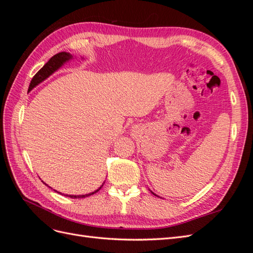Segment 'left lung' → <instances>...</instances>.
Listing matches in <instances>:
<instances>
[{
    "label": "left lung",
    "instance_id": "1",
    "mask_svg": "<svg viewBox=\"0 0 253 253\" xmlns=\"http://www.w3.org/2000/svg\"><path fill=\"white\" fill-rule=\"evenodd\" d=\"M151 192H152V191H151ZM152 193H153V192H152ZM153 194H154V195H155V196H158V195H156V194H155V193H153ZM158 197H159V196H158Z\"/></svg>",
    "mask_w": 253,
    "mask_h": 253
}]
</instances>
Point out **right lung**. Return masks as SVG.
<instances>
[{
	"instance_id": "obj_1",
	"label": "right lung",
	"mask_w": 253,
	"mask_h": 253,
	"mask_svg": "<svg viewBox=\"0 0 253 253\" xmlns=\"http://www.w3.org/2000/svg\"><path fill=\"white\" fill-rule=\"evenodd\" d=\"M72 59H74L73 56L71 55L70 52H66V51H61V52L57 53V55L51 57V58L48 60V62H47L46 64H45V65L41 68V70L34 76V78L32 79V81H30L29 87H28V91L34 89L37 85H39V84H40L41 82H43L44 80H46V79L49 77V76H51L53 73L57 72L60 67H62L66 62H68V61H71ZM82 59H84V58H82ZM42 182H44V181H42ZM103 183H104V182H103ZM103 183H102V186H103ZM44 185H46V183L44 182ZM46 186H47V185H46ZM102 186L99 187L97 190H95L94 192H90V193H88V194H82V195L63 194V193H61V192H58V191H56V190H55V191H56V192L60 193V194H62V195L67 196V197H71V198H83V197H87V196H89V195L95 194L96 192H98V191L102 188ZM47 187H49V186H47ZM49 188H50V187H49Z\"/></svg>"
}]
</instances>
